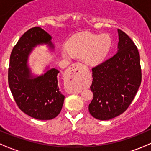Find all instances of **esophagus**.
Listing matches in <instances>:
<instances>
[{"label":"esophagus","instance_id":"obj_1","mask_svg":"<svg viewBox=\"0 0 151 151\" xmlns=\"http://www.w3.org/2000/svg\"><path fill=\"white\" fill-rule=\"evenodd\" d=\"M81 64L80 63H75L68 68L71 82L73 83V93H79L81 90L83 84V78L81 73Z\"/></svg>","mask_w":151,"mask_h":151}]
</instances>
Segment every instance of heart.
I'll list each match as a JSON object with an SVG mask.
<instances>
[{
  "label": "heart",
  "instance_id": "obj_1",
  "mask_svg": "<svg viewBox=\"0 0 151 151\" xmlns=\"http://www.w3.org/2000/svg\"><path fill=\"white\" fill-rule=\"evenodd\" d=\"M110 40L106 35H97L86 33L71 38L67 44V50H63L64 56H82L86 64L98 65L104 60L110 48Z\"/></svg>",
  "mask_w": 151,
  "mask_h": 151
}]
</instances>
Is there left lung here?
I'll return each mask as SVG.
<instances>
[{"instance_id": "8db88e82", "label": "left lung", "mask_w": 151, "mask_h": 151, "mask_svg": "<svg viewBox=\"0 0 151 151\" xmlns=\"http://www.w3.org/2000/svg\"><path fill=\"white\" fill-rule=\"evenodd\" d=\"M117 52L92 69L90 90L93 99L89 104L92 116L110 120L124 113L131 104L142 81L140 56L128 35L118 29Z\"/></svg>"}]
</instances>
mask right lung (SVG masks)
<instances>
[{"label":"right lung","mask_w":151,"mask_h":151,"mask_svg":"<svg viewBox=\"0 0 151 151\" xmlns=\"http://www.w3.org/2000/svg\"><path fill=\"white\" fill-rule=\"evenodd\" d=\"M40 45H47L51 52L55 50L52 36L41 27L31 28L21 37L10 55L9 86L24 113L38 120H50L61 112L64 96L58 87L57 69L46 66L44 73L38 76L29 65L30 54Z\"/></svg>","instance_id":"1"}]
</instances>
